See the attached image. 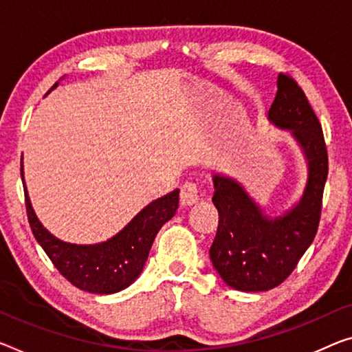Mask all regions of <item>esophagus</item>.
Returning a JSON list of instances; mask_svg holds the SVG:
<instances>
[{
  "label": "esophagus",
  "mask_w": 352,
  "mask_h": 352,
  "mask_svg": "<svg viewBox=\"0 0 352 352\" xmlns=\"http://www.w3.org/2000/svg\"><path fill=\"white\" fill-rule=\"evenodd\" d=\"M199 199V187L195 182H186L181 187V204L182 206H192Z\"/></svg>",
  "instance_id": "esophagus-1"
}]
</instances>
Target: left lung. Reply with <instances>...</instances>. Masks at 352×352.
Here are the masks:
<instances>
[{"label": "left lung", "mask_w": 352, "mask_h": 352, "mask_svg": "<svg viewBox=\"0 0 352 352\" xmlns=\"http://www.w3.org/2000/svg\"><path fill=\"white\" fill-rule=\"evenodd\" d=\"M277 86L269 120L293 132L308 160V182L299 204L283 217L269 220L239 184L214 176L219 228L209 250L210 261L226 285L247 293L272 289L296 269L320 226L329 173L321 122L305 93L283 72Z\"/></svg>", "instance_id": "obj_1"}]
</instances>
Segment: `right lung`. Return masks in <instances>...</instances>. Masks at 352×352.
Wrapping results in <instances>:
<instances>
[{"label": "right lung", "instance_id": "add662e5", "mask_svg": "<svg viewBox=\"0 0 352 352\" xmlns=\"http://www.w3.org/2000/svg\"><path fill=\"white\" fill-rule=\"evenodd\" d=\"M20 173L23 181V170L20 168ZM23 188L26 214L36 241L67 282L94 294L118 293L138 277L159 230L175 215L179 204V190H175L146 206L120 234L104 244L74 245L56 239L42 226Z\"/></svg>", "mask_w": 352, "mask_h": 352}]
</instances>
